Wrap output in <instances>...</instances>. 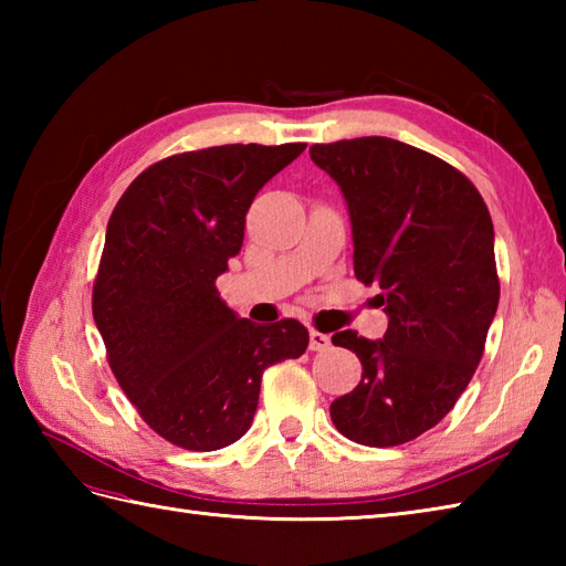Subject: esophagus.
<instances>
[{
	"instance_id": "obj_1",
	"label": "esophagus",
	"mask_w": 566,
	"mask_h": 566,
	"mask_svg": "<svg viewBox=\"0 0 566 566\" xmlns=\"http://www.w3.org/2000/svg\"><path fill=\"white\" fill-rule=\"evenodd\" d=\"M308 347L314 353H321V350H328L331 347V335L321 333V331H311L308 333Z\"/></svg>"
}]
</instances>
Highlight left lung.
<instances>
[{"instance_id": "8db88e82", "label": "left lung", "mask_w": 566, "mask_h": 566, "mask_svg": "<svg viewBox=\"0 0 566 566\" xmlns=\"http://www.w3.org/2000/svg\"><path fill=\"white\" fill-rule=\"evenodd\" d=\"M308 153L343 191L355 274L379 284L389 318L379 340L333 335L363 379L331 418L353 442L394 448L450 413L484 355L501 292L494 223L460 170L408 143L365 136Z\"/></svg>"}]
</instances>
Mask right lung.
Here are the masks:
<instances>
[{
  "mask_svg": "<svg viewBox=\"0 0 566 566\" xmlns=\"http://www.w3.org/2000/svg\"><path fill=\"white\" fill-rule=\"evenodd\" d=\"M304 148L233 143L172 155L130 182L106 226L94 323L124 394L177 448L211 452L243 438L262 371L306 353L302 323L260 326L216 290L243 248L252 199Z\"/></svg>",
  "mask_w": 566,
  "mask_h": 566,
  "instance_id": "right-lung-1",
  "label": "right lung"
}]
</instances>
